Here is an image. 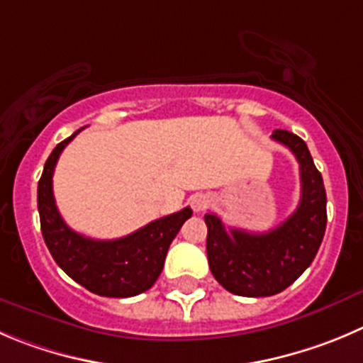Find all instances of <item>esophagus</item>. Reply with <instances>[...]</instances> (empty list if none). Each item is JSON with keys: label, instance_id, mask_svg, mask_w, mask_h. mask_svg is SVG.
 I'll use <instances>...</instances> for the list:
<instances>
[{"label": "esophagus", "instance_id": "obj_1", "mask_svg": "<svg viewBox=\"0 0 363 363\" xmlns=\"http://www.w3.org/2000/svg\"><path fill=\"white\" fill-rule=\"evenodd\" d=\"M210 203H212V198L208 194H194L191 198V205L194 212H203V210L208 208Z\"/></svg>", "mask_w": 363, "mask_h": 363}]
</instances>
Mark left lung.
Returning a JSON list of instances; mask_svg holds the SVG:
<instances>
[{
	"label": "left lung",
	"mask_w": 363,
	"mask_h": 363,
	"mask_svg": "<svg viewBox=\"0 0 363 363\" xmlns=\"http://www.w3.org/2000/svg\"><path fill=\"white\" fill-rule=\"evenodd\" d=\"M299 162L301 199L287 220L265 233L231 228L206 213V255L213 278L228 292L264 298L285 291L312 264L326 230V191L305 140L285 130L272 133Z\"/></svg>",
	"instance_id": "left-lung-1"
}]
</instances>
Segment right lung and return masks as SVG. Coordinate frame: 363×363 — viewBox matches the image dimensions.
<instances>
[{
  "mask_svg": "<svg viewBox=\"0 0 363 363\" xmlns=\"http://www.w3.org/2000/svg\"><path fill=\"white\" fill-rule=\"evenodd\" d=\"M80 132L82 128L62 140L44 164L37 187L44 242L65 274L82 287L105 298H132L153 287L172 239L192 210L187 206L116 240H96L76 233L55 205L53 171L64 147Z\"/></svg>",
  "mask_w": 363,
  "mask_h": 363,
  "instance_id": "obj_1",
  "label": "right lung"
}]
</instances>
